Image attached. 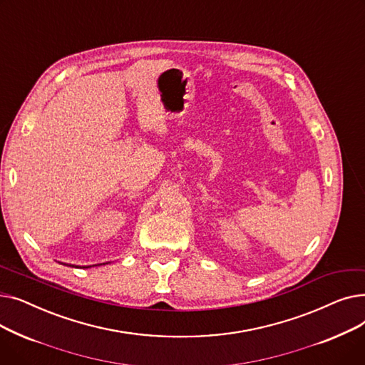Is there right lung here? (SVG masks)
<instances>
[{
	"label": "right lung",
	"instance_id": "add662e5",
	"mask_svg": "<svg viewBox=\"0 0 365 365\" xmlns=\"http://www.w3.org/2000/svg\"><path fill=\"white\" fill-rule=\"evenodd\" d=\"M62 263V262H61ZM109 263V262H106ZM106 263H101V264H106ZM62 264H66V266H72V267H80V266H75V264H68V263H62ZM93 266H99V264H93ZM81 267H91V266H81Z\"/></svg>",
	"mask_w": 365,
	"mask_h": 365
}]
</instances>
